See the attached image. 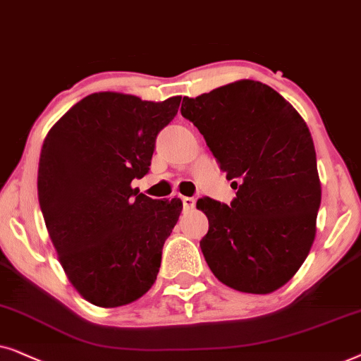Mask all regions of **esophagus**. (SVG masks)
Returning a JSON list of instances; mask_svg holds the SVG:
<instances>
[{
  "label": "esophagus",
  "instance_id": "esophagus-1",
  "mask_svg": "<svg viewBox=\"0 0 361 361\" xmlns=\"http://www.w3.org/2000/svg\"><path fill=\"white\" fill-rule=\"evenodd\" d=\"M181 201H183L185 209H193L195 204H196L195 198H190V196H183V198H181Z\"/></svg>",
  "mask_w": 361,
  "mask_h": 361
}]
</instances>
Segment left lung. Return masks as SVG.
Wrapping results in <instances>:
<instances>
[{"mask_svg": "<svg viewBox=\"0 0 361 361\" xmlns=\"http://www.w3.org/2000/svg\"><path fill=\"white\" fill-rule=\"evenodd\" d=\"M181 115L238 190L231 206L196 203L209 221L200 247L211 272L247 294L281 289L317 233L322 188L309 127L281 94L249 79L185 97Z\"/></svg>", "mask_w": 361, "mask_h": 361, "instance_id": "obj_1", "label": "left lung"}]
</instances>
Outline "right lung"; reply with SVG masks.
I'll list each match as a JSON object with an SVG mask.
<instances>
[{"label": "right lung", "mask_w": 361, "mask_h": 361, "mask_svg": "<svg viewBox=\"0 0 361 361\" xmlns=\"http://www.w3.org/2000/svg\"><path fill=\"white\" fill-rule=\"evenodd\" d=\"M180 102L95 92L67 110L44 138L39 206L67 279L90 304H132L155 284L163 244L183 203L148 198L132 180L150 170L158 132Z\"/></svg>", "instance_id": "right-lung-1"}]
</instances>
